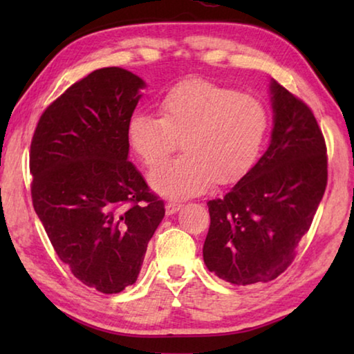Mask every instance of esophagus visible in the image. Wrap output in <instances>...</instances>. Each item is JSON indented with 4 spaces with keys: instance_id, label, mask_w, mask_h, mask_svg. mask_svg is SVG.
Returning a JSON list of instances; mask_svg holds the SVG:
<instances>
[{
    "instance_id": "esophagus-1",
    "label": "esophagus",
    "mask_w": 354,
    "mask_h": 354,
    "mask_svg": "<svg viewBox=\"0 0 354 354\" xmlns=\"http://www.w3.org/2000/svg\"><path fill=\"white\" fill-rule=\"evenodd\" d=\"M181 207H183L181 203H178V201H169V203H167V205H165L167 215H173V214H176Z\"/></svg>"
}]
</instances>
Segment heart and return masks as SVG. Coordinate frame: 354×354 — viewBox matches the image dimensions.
Wrapping results in <instances>:
<instances>
[{
    "label": "heart",
    "instance_id": "obj_1",
    "mask_svg": "<svg viewBox=\"0 0 354 354\" xmlns=\"http://www.w3.org/2000/svg\"><path fill=\"white\" fill-rule=\"evenodd\" d=\"M160 118L136 112L127 124L129 147L156 165L179 145L183 154L149 171V184L167 198L200 195L212 183L230 184L247 173L268 129L266 106L253 95L190 80L159 101Z\"/></svg>",
    "mask_w": 354,
    "mask_h": 354
}]
</instances>
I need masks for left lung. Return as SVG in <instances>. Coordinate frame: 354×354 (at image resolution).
<instances>
[{"label": "left lung", "instance_id": "8db88e82", "mask_svg": "<svg viewBox=\"0 0 354 354\" xmlns=\"http://www.w3.org/2000/svg\"><path fill=\"white\" fill-rule=\"evenodd\" d=\"M267 151L223 198L207 203L209 272L236 286L268 283L290 266L326 189V145L313 111L272 80Z\"/></svg>", "mask_w": 354, "mask_h": 354}]
</instances>
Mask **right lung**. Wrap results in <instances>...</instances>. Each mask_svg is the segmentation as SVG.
<instances>
[{"instance_id": "add662e5", "label": "right lung", "mask_w": 354, "mask_h": 354, "mask_svg": "<svg viewBox=\"0 0 354 354\" xmlns=\"http://www.w3.org/2000/svg\"><path fill=\"white\" fill-rule=\"evenodd\" d=\"M147 84L107 67L65 91L32 137V205L59 259L88 287L118 293L139 277L165 215L129 162L127 124Z\"/></svg>"}]
</instances>
